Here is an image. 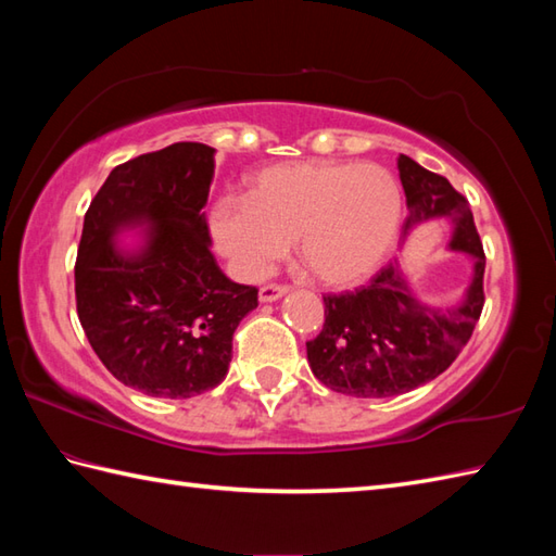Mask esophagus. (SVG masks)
<instances>
[{"label":"esophagus","instance_id":"esophagus-1","mask_svg":"<svg viewBox=\"0 0 556 556\" xmlns=\"http://www.w3.org/2000/svg\"><path fill=\"white\" fill-rule=\"evenodd\" d=\"M289 289L287 287H279V285H265L263 289L257 291V296L263 303H271V301H279L281 296H285Z\"/></svg>","mask_w":556,"mask_h":556}]
</instances>
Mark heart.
<instances>
[{
  "label": "heart",
  "instance_id": "heart-1",
  "mask_svg": "<svg viewBox=\"0 0 556 556\" xmlns=\"http://www.w3.org/2000/svg\"><path fill=\"white\" fill-rule=\"evenodd\" d=\"M404 217L396 176L380 164L291 162L260 172L248 195H224L210 231L245 279L265 277L296 241L301 263L346 289L384 265Z\"/></svg>",
  "mask_w": 556,
  "mask_h": 556
}]
</instances>
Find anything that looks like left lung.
<instances>
[{
  "label": "left lung",
  "instance_id": "8db88e82",
  "mask_svg": "<svg viewBox=\"0 0 556 556\" xmlns=\"http://www.w3.org/2000/svg\"><path fill=\"white\" fill-rule=\"evenodd\" d=\"M406 193L404 239L422 222L448 219V248L473 260L460 299L432 305L413 293L399 260L382 267L368 287L325 296L323 332L305 344L313 375L334 392L358 399L406 394L442 375L468 344L480 320L485 253L468 200L444 176L416 160H396Z\"/></svg>",
  "mask_w": 556,
  "mask_h": 556
}]
</instances>
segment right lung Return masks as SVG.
<instances>
[{
	"mask_svg": "<svg viewBox=\"0 0 556 556\" xmlns=\"http://www.w3.org/2000/svg\"><path fill=\"white\" fill-rule=\"evenodd\" d=\"M215 148L174 143L114 167L83 219L76 308L116 380L160 399H191L229 370L231 339L257 308L210 251L203 207ZM138 230L134 244L121 233Z\"/></svg>",
	"mask_w": 556,
	"mask_h": 556,
	"instance_id": "1",
	"label": "right lung"
}]
</instances>
